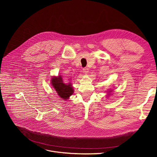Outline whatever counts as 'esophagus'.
Masks as SVG:
<instances>
[{
  "instance_id": "obj_1",
  "label": "esophagus",
  "mask_w": 157,
  "mask_h": 157,
  "mask_svg": "<svg viewBox=\"0 0 157 157\" xmlns=\"http://www.w3.org/2000/svg\"><path fill=\"white\" fill-rule=\"evenodd\" d=\"M89 72V69H88V68H83V73H85V74H87L88 72Z\"/></svg>"
}]
</instances>
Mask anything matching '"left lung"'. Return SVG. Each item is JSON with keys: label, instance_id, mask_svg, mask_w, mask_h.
Returning a JSON list of instances; mask_svg holds the SVG:
<instances>
[{"label": "left lung", "instance_id": "obj_1", "mask_svg": "<svg viewBox=\"0 0 157 157\" xmlns=\"http://www.w3.org/2000/svg\"><path fill=\"white\" fill-rule=\"evenodd\" d=\"M111 92H112V90H110V91H109V92H108V93H110Z\"/></svg>", "mask_w": 157, "mask_h": 157}]
</instances>
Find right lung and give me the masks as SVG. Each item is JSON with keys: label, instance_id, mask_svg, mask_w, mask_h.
<instances>
[{"label": "right lung", "instance_id": "obj_1", "mask_svg": "<svg viewBox=\"0 0 157 157\" xmlns=\"http://www.w3.org/2000/svg\"><path fill=\"white\" fill-rule=\"evenodd\" d=\"M51 81L52 86L59 97L63 100L69 99V97L73 94L74 89L72 84L71 83L67 84L64 83L62 76L60 74L57 77H53Z\"/></svg>", "mask_w": 157, "mask_h": 157}]
</instances>
